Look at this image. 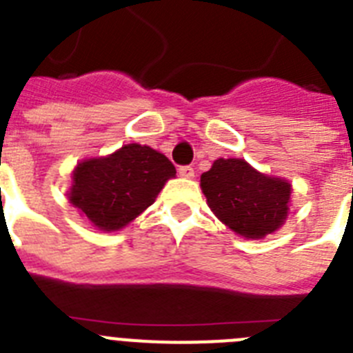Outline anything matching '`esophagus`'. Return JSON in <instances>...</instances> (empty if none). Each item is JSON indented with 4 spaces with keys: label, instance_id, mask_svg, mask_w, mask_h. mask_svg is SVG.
<instances>
[{
    "label": "esophagus",
    "instance_id": "1",
    "mask_svg": "<svg viewBox=\"0 0 353 353\" xmlns=\"http://www.w3.org/2000/svg\"><path fill=\"white\" fill-rule=\"evenodd\" d=\"M179 173H180V176H183V179H192V176H194V168L180 166Z\"/></svg>",
    "mask_w": 353,
    "mask_h": 353
}]
</instances>
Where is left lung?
Masks as SVG:
<instances>
[{
  "label": "left lung",
  "mask_w": 353,
  "mask_h": 353,
  "mask_svg": "<svg viewBox=\"0 0 353 353\" xmlns=\"http://www.w3.org/2000/svg\"><path fill=\"white\" fill-rule=\"evenodd\" d=\"M201 191L228 228L245 239H263L286 221L292 185L260 173L244 159H217L201 174Z\"/></svg>",
  "instance_id": "obj_1"
}]
</instances>
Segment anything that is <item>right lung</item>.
<instances>
[{
	"instance_id": "1",
	"label": "right lung",
	"mask_w": 353,
	"mask_h": 353,
	"mask_svg": "<svg viewBox=\"0 0 353 353\" xmlns=\"http://www.w3.org/2000/svg\"><path fill=\"white\" fill-rule=\"evenodd\" d=\"M174 174L176 170L166 155L132 143L108 157L77 164L68 201L93 226L102 232H117L154 203Z\"/></svg>"
}]
</instances>
